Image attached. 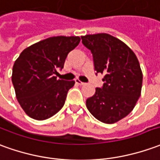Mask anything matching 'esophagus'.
<instances>
[{
  "label": "esophagus",
  "instance_id": "obj_1",
  "mask_svg": "<svg viewBox=\"0 0 160 160\" xmlns=\"http://www.w3.org/2000/svg\"><path fill=\"white\" fill-rule=\"evenodd\" d=\"M75 83L78 84V85H84V84H85L84 82H82V81H80L79 79H76V80H75Z\"/></svg>",
  "mask_w": 160,
  "mask_h": 160
}]
</instances>
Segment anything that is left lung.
<instances>
[{"mask_svg":"<svg viewBox=\"0 0 160 160\" xmlns=\"http://www.w3.org/2000/svg\"><path fill=\"white\" fill-rule=\"evenodd\" d=\"M81 40L92 54L96 74H103V86L87 99L88 111L101 122H117L130 113L140 96L139 62L129 47L108 33L88 34Z\"/></svg>","mask_w":160,"mask_h":160,"instance_id":"left-lung-1","label":"left lung"}]
</instances>
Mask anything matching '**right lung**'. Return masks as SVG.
Segmentation results:
<instances>
[{"instance_id":"obj_1","label":"right lung","mask_w":160,"mask_h":160,"mask_svg":"<svg viewBox=\"0 0 160 160\" xmlns=\"http://www.w3.org/2000/svg\"><path fill=\"white\" fill-rule=\"evenodd\" d=\"M78 36H55L24 49L13 67L12 82L18 102L29 117L44 120L63 107L74 81L58 80L69 52L79 45Z\"/></svg>"}]
</instances>
